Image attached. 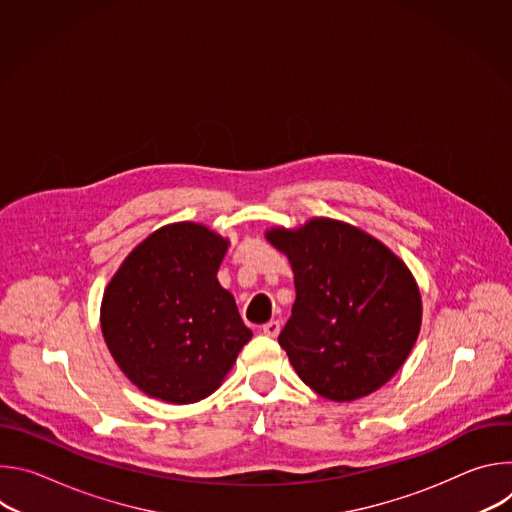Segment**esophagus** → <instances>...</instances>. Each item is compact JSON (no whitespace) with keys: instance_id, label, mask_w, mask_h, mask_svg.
<instances>
[{"instance_id":"34e87169","label":"esophagus","mask_w":512,"mask_h":512,"mask_svg":"<svg viewBox=\"0 0 512 512\" xmlns=\"http://www.w3.org/2000/svg\"><path fill=\"white\" fill-rule=\"evenodd\" d=\"M279 330H281V324L277 320H271V322L263 324V334L269 336V338H275L279 334Z\"/></svg>"}]
</instances>
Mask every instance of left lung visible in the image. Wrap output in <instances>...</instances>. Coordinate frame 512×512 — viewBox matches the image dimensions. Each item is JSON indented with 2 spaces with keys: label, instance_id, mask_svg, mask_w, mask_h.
Returning a JSON list of instances; mask_svg holds the SVG:
<instances>
[{
  "label": "left lung",
  "instance_id": "1",
  "mask_svg": "<svg viewBox=\"0 0 512 512\" xmlns=\"http://www.w3.org/2000/svg\"><path fill=\"white\" fill-rule=\"evenodd\" d=\"M265 239L294 271L296 302L279 334L298 377L348 403L389 383L421 328V294L409 267L362 229L316 216Z\"/></svg>",
  "mask_w": 512,
  "mask_h": 512
}]
</instances>
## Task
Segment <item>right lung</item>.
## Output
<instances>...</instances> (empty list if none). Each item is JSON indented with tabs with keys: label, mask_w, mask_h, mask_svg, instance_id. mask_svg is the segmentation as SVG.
<instances>
[{
	"label": "right lung",
	"mask_w": 512,
	"mask_h": 512,
	"mask_svg": "<svg viewBox=\"0 0 512 512\" xmlns=\"http://www.w3.org/2000/svg\"><path fill=\"white\" fill-rule=\"evenodd\" d=\"M229 239L172 223L143 239L105 287L101 330L123 375L145 395L188 405L212 395L251 340L216 279Z\"/></svg>",
	"instance_id": "obj_1"
}]
</instances>
